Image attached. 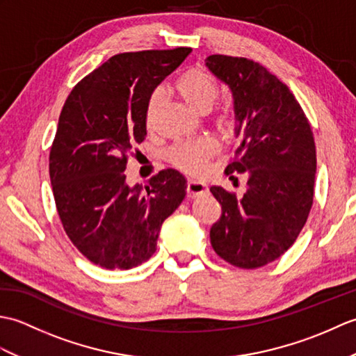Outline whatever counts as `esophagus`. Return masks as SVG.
<instances>
[{
  "label": "esophagus",
  "instance_id": "1",
  "mask_svg": "<svg viewBox=\"0 0 356 356\" xmlns=\"http://www.w3.org/2000/svg\"><path fill=\"white\" fill-rule=\"evenodd\" d=\"M208 193V186L203 182H197V180H188L186 184V194L188 197H197V195H202Z\"/></svg>",
  "mask_w": 356,
  "mask_h": 356
}]
</instances>
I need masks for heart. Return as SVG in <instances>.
I'll return each mask as SVG.
<instances>
[{
    "mask_svg": "<svg viewBox=\"0 0 356 356\" xmlns=\"http://www.w3.org/2000/svg\"><path fill=\"white\" fill-rule=\"evenodd\" d=\"M174 87H176L180 97H182L191 108L199 113L209 111L218 97L217 81L203 69L186 70L177 78ZM163 96L165 95L162 88H156L154 92L149 95L145 108L147 128H151L154 125L157 111L163 101ZM217 124L218 127L223 128V130L231 128L232 118L228 108H222L218 111ZM217 140L209 138V136H205V138L176 143V145L168 149L166 157H168V161L176 166V168L190 174H199L205 170L207 162L217 153Z\"/></svg>",
    "mask_w": 356,
    "mask_h": 356,
    "instance_id": "obj_1",
    "label": "heart"
}]
</instances>
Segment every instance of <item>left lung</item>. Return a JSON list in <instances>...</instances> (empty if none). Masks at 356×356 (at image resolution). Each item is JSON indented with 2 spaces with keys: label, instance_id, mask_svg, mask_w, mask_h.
Wrapping results in <instances>:
<instances>
[{
  "label": "left lung",
  "instance_id": "left-lung-1",
  "mask_svg": "<svg viewBox=\"0 0 356 356\" xmlns=\"http://www.w3.org/2000/svg\"><path fill=\"white\" fill-rule=\"evenodd\" d=\"M205 63L234 99L237 159L225 172L248 176L241 199L211 186L222 205L211 245L234 266L261 268L293 245L307 220L316 172L314 134L291 90L259 63L225 55Z\"/></svg>",
  "mask_w": 356,
  "mask_h": 356
}]
</instances>
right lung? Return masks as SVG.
<instances>
[{
	"mask_svg": "<svg viewBox=\"0 0 356 356\" xmlns=\"http://www.w3.org/2000/svg\"><path fill=\"white\" fill-rule=\"evenodd\" d=\"M191 49L119 53L78 82L67 97L49 159L64 231L105 269L127 270L154 254L166 217L186 195V180L162 170L142 188L127 184V157L147 136L149 95Z\"/></svg>",
	"mask_w": 356,
	"mask_h": 356,
	"instance_id": "1",
	"label": "right lung"
}]
</instances>
